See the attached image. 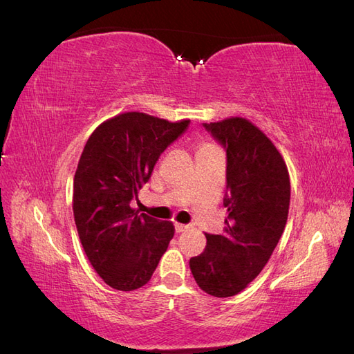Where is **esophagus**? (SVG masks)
Returning a JSON list of instances; mask_svg holds the SVG:
<instances>
[{"mask_svg": "<svg viewBox=\"0 0 354 354\" xmlns=\"http://www.w3.org/2000/svg\"><path fill=\"white\" fill-rule=\"evenodd\" d=\"M174 227H176V232H177V233H181V232H186V230H187L186 224H180V223H176Z\"/></svg>", "mask_w": 354, "mask_h": 354, "instance_id": "obj_1", "label": "esophagus"}]
</instances>
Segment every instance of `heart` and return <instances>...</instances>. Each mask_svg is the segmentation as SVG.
Returning a JSON list of instances; mask_svg holds the SVG:
<instances>
[{"instance_id":"1","label":"heart","mask_w":354,"mask_h":354,"mask_svg":"<svg viewBox=\"0 0 354 354\" xmlns=\"http://www.w3.org/2000/svg\"><path fill=\"white\" fill-rule=\"evenodd\" d=\"M199 151H217V149L214 147L211 143H202Z\"/></svg>"}]
</instances>
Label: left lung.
<instances>
[{
    "label": "left lung",
    "instance_id": "1",
    "mask_svg": "<svg viewBox=\"0 0 354 354\" xmlns=\"http://www.w3.org/2000/svg\"><path fill=\"white\" fill-rule=\"evenodd\" d=\"M227 156V208L223 234H209L202 254L189 266L196 283L209 295L239 294L269 261L288 220V168L261 130L245 118L203 124Z\"/></svg>",
    "mask_w": 354,
    "mask_h": 354
}]
</instances>
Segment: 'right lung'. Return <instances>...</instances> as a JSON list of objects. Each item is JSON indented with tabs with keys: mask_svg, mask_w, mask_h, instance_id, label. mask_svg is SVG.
Segmentation results:
<instances>
[{
	"mask_svg": "<svg viewBox=\"0 0 354 354\" xmlns=\"http://www.w3.org/2000/svg\"><path fill=\"white\" fill-rule=\"evenodd\" d=\"M190 121L125 112L100 124L85 143L73 178V217L94 270L118 291L146 285L174 236L171 221L131 208L160 153Z\"/></svg>",
	"mask_w": 354,
	"mask_h": 354,
	"instance_id": "1",
	"label": "right lung"
}]
</instances>
